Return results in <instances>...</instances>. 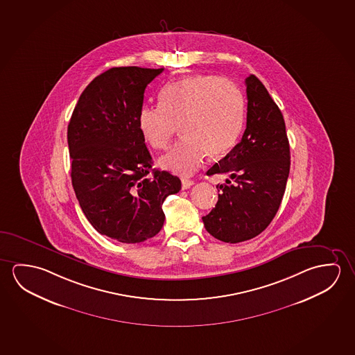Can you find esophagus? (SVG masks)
<instances>
[{
	"label": "esophagus",
	"instance_id": "esophagus-1",
	"mask_svg": "<svg viewBox=\"0 0 355 355\" xmlns=\"http://www.w3.org/2000/svg\"><path fill=\"white\" fill-rule=\"evenodd\" d=\"M192 185H193V181L192 180H187V179H182V180H181L182 190H187V189H190Z\"/></svg>",
	"mask_w": 355,
	"mask_h": 355
}]
</instances>
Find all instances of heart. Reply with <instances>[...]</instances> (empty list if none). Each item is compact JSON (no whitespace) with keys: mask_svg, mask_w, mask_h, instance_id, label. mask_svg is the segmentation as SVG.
<instances>
[{"mask_svg":"<svg viewBox=\"0 0 355 355\" xmlns=\"http://www.w3.org/2000/svg\"><path fill=\"white\" fill-rule=\"evenodd\" d=\"M244 98L234 83L212 75H192L166 85L160 106H144L138 125L155 149H166L180 127L182 141L160 158L176 174H193L207 157L231 149L242 130Z\"/></svg>","mask_w":355,"mask_h":355,"instance_id":"1","label":"heart"}]
</instances>
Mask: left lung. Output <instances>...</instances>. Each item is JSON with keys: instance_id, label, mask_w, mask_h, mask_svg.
<instances>
[{"instance_id": "obj_1", "label": "left lung", "mask_w": 355, "mask_h": 355, "mask_svg": "<svg viewBox=\"0 0 355 355\" xmlns=\"http://www.w3.org/2000/svg\"><path fill=\"white\" fill-rule=\"evenodd\" d=\"M247 85V128L231 152L207 175L234 179L220 185L218 201L202 217L206 231L218 241L239 243L264 231L280 207L290 173V146L280 108L255 75ZM220 191V190H218Z\"/></svg>"}]
</instances>
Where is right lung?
<instances>
[{
  "instance_id": "obj_1",
  "label": "right lung",
  "mask_w": 355,
  "mask_h": 355,
  "mask_svg": "<svg viewBox=\"0 0 355 355\" xmlns=\"http://www.w3.org/2000/svg\"><path fill=\"white\" fill-rule=\"evenodd\" d=\"M162 69L112 68L87 85L68 125L73 191L96 231L121 243H141L158 234L164 200L180 191L181 181L152 169L138 125L148 84Z\"/></svg>"
}]
</instances>
